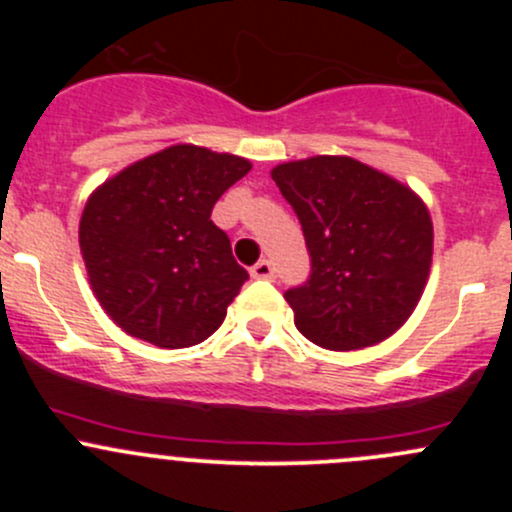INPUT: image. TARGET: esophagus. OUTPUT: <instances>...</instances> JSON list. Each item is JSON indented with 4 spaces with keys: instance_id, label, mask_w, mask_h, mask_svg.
<instances>
[{
    "instance_id": "obj_1",
    "label": "esophagus",
    "mask_w": 512,
    "mask_h": 512,
    "mask_svg": "<svg viewBox=\"0 0 512 512\" xmlns=\"http://www.w3.org/2000/svg\"><path fill=\"white\" fill-rule=\"evenodd\" d=\"M250 275L255 277V280H275L277 272H275V265H272L270 260H260L257 265L250 267Z\"/></svg>"
}]
</instances>
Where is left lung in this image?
Returning <instances> with one entry per match:
<instances>
[{
    "label": "left lung",
    "mask_w": 512,
    "mask_h": 512,
    "mask_svg": "<svg viewBox=\"0 0 512 512\" xmlns=\"http://www.w3.org/2000/svg\"><path fill=\"white\" fill-rule=\"evenodd\" d=\"M309 252V277L285 299L317 347L352 352L384 342L409 319L426 287L433 225L406 185L344 156L272 170Z\"/></svg>",
    "instance_id": "left-lung-1"
}]
</instances>
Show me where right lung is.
<instances>
[{
	"label": "right lung",
	"instance_id": "1",
	"mask_svg": "<svg viewBox=\"0 0 512 512\" xmlns=\"http://www.w3.org/2000/svg\"><path fill=\"white\" fill-rule=\"evenodd\" d=\"M250 160L173 146L128 165L86 203L79 245L91 287L131 337L163 349L208 339L250 280L210 220Z\"/></svg>",
	"mask_w": 512,
	"mask_h": 512
}]
</instances>
